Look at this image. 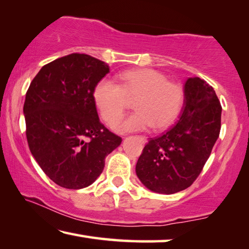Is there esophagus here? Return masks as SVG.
I'll use <instances>...</instances> for the list:
<instances>
[{
  "label": "esophagus",
  "instance_id": "1",
  "mask_svg": "<svg viewBox=\"0 0 249 249\" xmlns=\"http://www.w3.org/2000/svg\"><path fill=\"white\" fill-rule=\"evenodd\" d=\"M140 139H141V141H142L143 143L147 142V138L146 137H140Z\"/></svg>",
  "mask_w": 249,
  "mask_h": 249
}]
</instances>
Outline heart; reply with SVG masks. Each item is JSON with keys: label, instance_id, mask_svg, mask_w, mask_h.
<instances>
[{"label": "heart", "instance_id": "obj_1", "mask_svg": "<svg viewBox=\"0 0 249 249\" xmlns=\"http://www.w3.org/2000/svg\"><path fill=\"white\" fill-rule=\"evenodd\" d=\"M118 79L119 85L103 78L93 89L100 117L108 124L114 122L112 128L117 132L142 131L151 127L159 131L169 128L180 116L185 89L179 82L168 80L162 72L150 68L135 69L122 72ZM133 100L137 111L118 121L128 101Z\"/></svg>", "mask_w": 249, "mask_h": 249}]
</instances>
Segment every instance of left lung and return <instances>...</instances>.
<instances>
[{
  "instance_id": "1",
  "label": "left lung",
  "mask_w": 249,
  "mask_h": 249,
  "mask_svg": "<svg viewBox=\"0 0 249 249\" xmlns=\"http://www.w3.org/2000/svg\"><path fill=\"white\" fill-rule=\"evenodd\" d=\"M221 106L215 90L194 76L185 83V102L173 128L149 140L136 164L148 189L175 194L196 180L219 137Z\"/></svg>"
}]
</instances>
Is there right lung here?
Returning a JSON list of instances; mask_svg holds the SVG:
<instances>
[{
  "instance_id": "1",
  "label": "right lung",
  "mask_w": 249,
  "mask_h": 249,
  "mask_svg": "<svg viewBox=\"0 0 249 249\" xmlns=\"http://www.w3.org/2000/svg\"><path fill=\"white\" fill-rule=\"evenodd\" d=\"M109 71L103 61L72 53L42 67L26 91L29 148L44 174L63 188L94 182L106 157L122 141L99 120L93 100L95 85Z\"/></svg>"
}]
</instances>
